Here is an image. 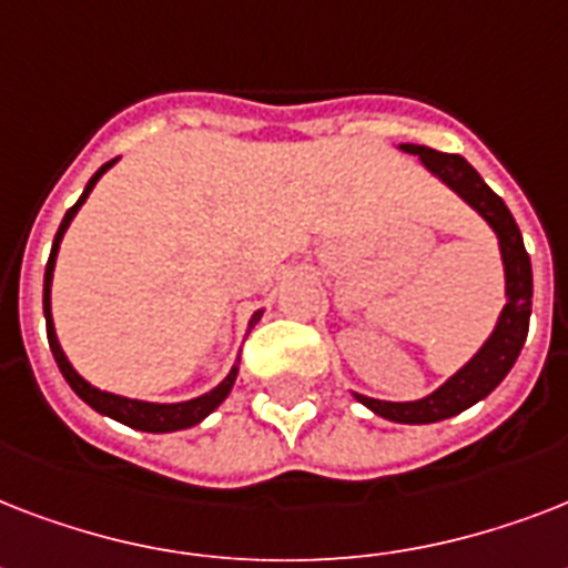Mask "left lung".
Returning a JSON list of instances; mask_svg holds the SVG:
<instances>
[{
	"instance_id": "obj_1",
	"label": "left lung",
	"mask_w": 568,
	"mask_h": 568,
	"mask_svg": "<svg viewBox=\"0 0 568 568\" xmlns=\"http://www.w3.org/2000/svg\"><path fill=\"white\" fill-rule=\"evenodd\" d=\"M400 150L409 155H418L433 176H439L450 191H457L493 226V232L498 235V247H501L504 283H507V303H504L501 315H498L493 336L486 338L484 347L454 377L445 379L436 392H430L422 400H406V404L377 400V397H365L354 392L359 404H365L372 413L383 415L388 422L433 424L463 413L468 406H475L477 400H484L510 374V368L521 354V345L528 338L534 274H530V256L525 250V241H521L519 226L513 221L510 209L480 180V173L463 155L439 153V150H430V146L422 144H400Z\"/></svg>"
}]
</instances>
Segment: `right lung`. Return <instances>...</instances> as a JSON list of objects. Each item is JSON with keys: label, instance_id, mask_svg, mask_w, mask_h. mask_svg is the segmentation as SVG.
<instances>
[{"label": "right lung", "instance_id": "obj_1", "mask_svg": "<svg viewBox=\"0 0 568 568\" xmlns=\"http://www.w3.org/2000/svg\"><path fill=\"white\" fill-rule=\"evenodd\" d=\"M118 162V159H111L100 168V171L93 173L91 182L84 185L82 196L75 200L73 209H67L64 221L58 226L55 232V241H52V253H49V262H47V274H43V315H47V338H49V351L55 356L58 368L64 374V379L70 383L75 395L82 397L84 404L93 406L97 413L109 415L114 422L126 424V427H135V430H144V433H173V430H185V427H194L200 424L209 413H214L217 406L226 400V395L232 392L235 386V377H239V365H232V372L212 388V392H205L200 397H191V400H182V404H150V400H135V397H123V395H114V392H102V388L91 386L82 374L75 372L70 359L64 356L61 345H58V336H55V324H52V301H49V292H52V271H55V256H58V247H61V239H64L67 226L70 221L75 217V212L82 209V203L88 200V194L93 191V185L100 182V176L109 171L111 164ZM262 318V310L253 312V318H250V327Z\"/></svg>", "mask_w": 568, "mask_h": 568}]
</instances>
